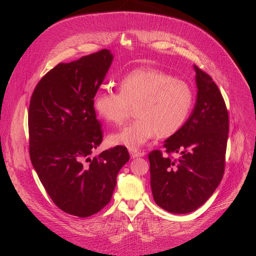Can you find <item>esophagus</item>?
Segmentation results:
<instances>
[{
  "label": "esophagus",
  "mask_w": 256,
  "mask_h": 256,
  "mask_svg": "<svg viewBox=\"0 0 256 256\" xmlns=\"http://www.w3.org/2000/svg\"><path fill=\"white\" fill-rule=\"evenodd\" d=\"M130 152V154H131V158H138V156H144V152L138 150H129Z\"/></svg>",
  "instance_id": "obj_1"
}]
</instances>
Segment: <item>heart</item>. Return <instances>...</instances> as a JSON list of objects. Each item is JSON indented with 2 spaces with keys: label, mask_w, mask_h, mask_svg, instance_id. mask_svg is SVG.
<instances>
[{
  "label": "heart",
  "mask_w": 256,
  "mask_h": 256,
  "mask_svg": "<svg viewBox=\"0 0 256 256\" xmlns=\"http://www.w3.org/2000/svg\"><path fill=\"white\" fill-rule=\"evenodd\" d=\"M194 90L185 80L158 69L141 68L125 76L119 90H98L92 108L108 124L120 125L135 108L132 123L110 135V145L134 150L156 135L168 138L178 132L194 106Z\"/></svg>",
  "instance_id": "heart-1"
}]
</instances>
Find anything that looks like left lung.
Listing matches in <instances>:
<instances>
[{
  "mask_svg": "<svg viewBox=\"0 0 256 256\" xmlns=\"http://www.w3.org/2000/svg\"><path fill=\"white\" fill-rule=\"evenodd\" d=\"M198 88L195 106L174 135L148 154L150 187L154 202L174 214L202 206L218 187L226 164L228 112L210 74L194 66ZM178 152L181 156L174 159Z\"/></svg>",
  "mask_w": 256,
  "mask_h": 256,
  "instance_id": "8db88e82",
  "label": "left lung"
}]
</instances>
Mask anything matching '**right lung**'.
Returning <instances> with one entry per match:
<instances>
[{
  "mask_svg": "<svg viewBox=\"0 0 256 256\" xmlns=\"http://www.w3.org/2000/svg\"><path fill=\"white\" fill-rule=\"evenodd\" d=\"M113 56L102 49L45 74L28 108L30 156L54 204L80 218L96 214L110 203L127 148L116 146L90 158L102 142V123L92 100Z\"/></svg>",
  "mask_w": 256,
  "mask_h": 256,
  "instance_id": "right-lung-1",
  "label": "right lung"
}]
</instances>
